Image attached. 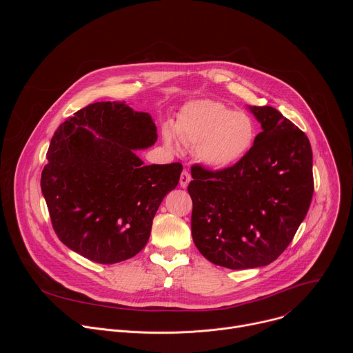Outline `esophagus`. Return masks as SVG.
Wrapping results in <instances>:
<instances>
[{"instance_id": "esophagus-1", "label": "esophagus", "mask_w": 353, "mask_h": 353, "mask_svg": "<svg viewBox=\"0 0 353 353\" xmlns=\"http://www.w3.org/2000/svg\"><path fill=\"white\" fill-rule=\"evenodd\" d=\"M190 181H191L190 173H188L187 170H183V172H181V176H180V185H181L183 188H185Z\"/></svg>"}]
</instances>
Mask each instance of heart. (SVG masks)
<instances>
[{
	"mask_svg": "<svg viewBox=\"0 0 353 353\" xmlns=\"http://www.w3.org/2000/svg\"><path fill=\"white\" fill-rule=\"evenodd\" d=\"M165 145L180 148L177 137L195 148L196 159L211 169H226L241 161L253 148L257 124L245 112H234L210 99L192 100L177 113L174 125L162 128Z\"/></svg>",
	"mask_w": 353,
	"mask_h": 353,
	"instance_id": "heart-1",
	"label": "heart"
}]
</instances>
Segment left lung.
I'll return each instance as SVG.
<instances>
[{"instance_id": "left-lung-1", "label": "left lung", "mask_w": 353, "mask_h": 353, "mask_svg": "<svg viewBox=\"0 0 353 353\" xmlns=\"http://www.w3.org/2000/svg\"><path fill=\"white\" fill-rule=\"evenodd\" d=\"M261 124L232 168L191 169V233L211 263L247 270L275 261L306 218L314 191L310 141L271 106H248Z\"/></svg>"}]
</instances>
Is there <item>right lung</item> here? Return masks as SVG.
<instances>
[{
	"label": "right lung",
	"instance_id": "obj_1",
	"mask_svg": "<svg viewBox=\"0 0 353 353\" xmlns=\"http://www.w3.org/2000/svg\"><path fill=\"white\" fill-rule=\"evenodd\" d=\"M157 139L150 114L124 102L92 103L57 128L40 185L54 232L68 248L116 264L145 247L183 170L180 163L143 166L135 150Z\"/></svg>",
	"mask_w": 353,
	"mask_h": 353
}]
</instances>
